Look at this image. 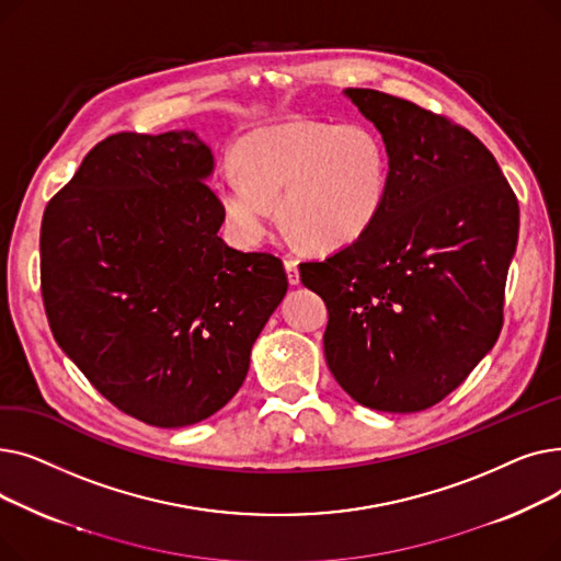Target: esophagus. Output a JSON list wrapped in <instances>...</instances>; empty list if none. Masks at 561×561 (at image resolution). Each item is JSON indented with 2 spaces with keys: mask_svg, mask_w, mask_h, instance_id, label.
<instances>
[{
  "mask_svg": "<svg viewBox=\"0 0 561 561\" xmlns=\"http://www.w3.org/2000/svg\"><path fill=\"white\" fill-rule=\"evenodd\" d=\"M284 265H286V275H288V282L296 286V284H300V271H298V261L293 259V256H286L284 259Z\"/></svg>",
  "mask_w": 561,
  "mask_h": 561,
  "instance_id": "esophagus-1",
  "label": "esophagus"
}]
</instances>
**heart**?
<instances>
[{"instance_id":"heart-1","label":"heart","mask_w":561,"mask_h":561,"mask_svg":"<svg viewBox=\"0 0 561 561\" xmlns=\"http://www.w3.org/2000/svg\"><path fill=\"white\" fill-rule=\"evenodd\" d=\"M239 174H222L216 197L243 245L271 231L275 202L282 222L320 252L343 250L385 216L393 161L391 147L364 121H288L259 127L233 150Z\"/></svg>"}]
</instances>
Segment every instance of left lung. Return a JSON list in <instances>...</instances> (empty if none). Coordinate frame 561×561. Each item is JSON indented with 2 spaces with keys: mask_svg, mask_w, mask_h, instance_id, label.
<instances>
[{
  "mask_svg": "<svg viewBox=\"0 0 561 561\" xmlns=\"http://www.w3.org/2000/svg\"><path fill=\"white\" fill-rule=\"evenodd\" d=\"M391 147L385 216L300 279L325 300L322 343L341 389L414 414L453 393L503 330L518 199L493 154L448 117L370 88H345Z\"/></svg>",
  "mask_w": 561,
  "mask_h": 561,
  "instance_id": "left-lung-1",
  "label": "left lung"
}]
</instances>
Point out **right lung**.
Listing matches in <instances>:
<instances>
[{
  "mask_svg": "<svg viewBox=\"0 0 561 561\" xmlns=\"http://www.w3.org/2000/svg\"><path fill=\"white\" fill-rule=\"evenodd\" d=\"M195 131H123L85 154L45 209L41 288L51 334L88 381L154 427L214 416L286 296L282 259L229 248Z\"/></svg>",
  "mask_w": 561,
  "mask_h": 561,
  "instance_id": "right-lung-1",
  "label": "right lung"
}]
</instances>
